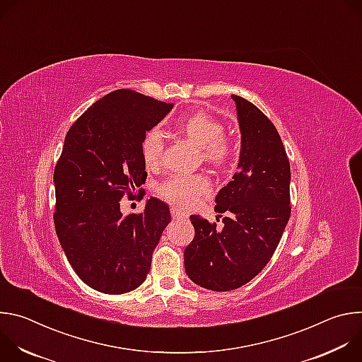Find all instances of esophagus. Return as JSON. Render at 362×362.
Wrapping results in <instances>:
<instances>
[{
    "mask_svg": "<svg viewBox=\"0 0 362 362\" xmlns=\"http://www.w3.org/2000/svg\"><path fill=\"white\" fill-rule=\"evenodd\" d=\"M170 212H172V218H173V219H183V218H187V215H186L185 212H182L180 209H177V208H172Z\"/></svg>",
    "mask_w": 362,
    "mask_h": 362,
    "instance_id": "esophagus-1",
    "label": "esophagus"
}]
</instances>
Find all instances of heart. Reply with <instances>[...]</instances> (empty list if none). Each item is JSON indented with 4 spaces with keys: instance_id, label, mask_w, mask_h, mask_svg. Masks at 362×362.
<instances>
[{
    "instance_id": "heart-1",
    "label": "heart",
    "mask_w": 362,
    "mask_h": 362,
    "mask_svg": "<svg viewBox=\"0 0 362 362\" xmlns=\"http://www.w3.org/2000/svg\"><path fill=\"white\" fill-rule=\"evenodd\" d=\"M180 132L202 148V156L214 165H225L233 156V146L223 124L206 113H194L177 123ZM165 139L158 127L147 130L140 143L141 159L148 169L158 168L162 160ZM209 190V180L203 175H172L159 186V194L183 208L190 206L200 194Z\"/></svg>"
}]
</instances>
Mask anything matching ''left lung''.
Masks as SVG:
<instances>
[{
	"label": "left lung",
	"instance_id": "1",
	"mask_svg": "<svg viewBox=\"0 0 362 362\" xmlns=\"http://www.w3.org/2000/svg\"><path fill=\"white\" fill-rule=\"evenodd\" d=\"M240 129L238 173L216 196L223 228L192 215L194 238L185 249V269L199 286L226 292L259 274L291 216V166L274 123L250 101L232 94Z\"/></svg>",
	"mask_w": 362,
	"mask_h": 362
}]
</instances>
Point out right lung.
<instances>
[{
	"instance_id": "add662e5",
	"label": "right lung",
	"mask_w": 362,
	"mask_h": 362,
	"mask_svg": "<svg viewBox=\"0 0 362 362\" xmlns=\"http://www.w3.org/2000/svg\"><path fill=\"white\" fill-rule=\"evenodd\" d=\"M172 109V103L120 88L97 100L64 139L54 169L56 232L77 276L98 292L119 295L140 286L172 219L156 197L139 215L120 211L122 197H132L147 177L144 133Z\"/></svg>"
}]
</instances>
